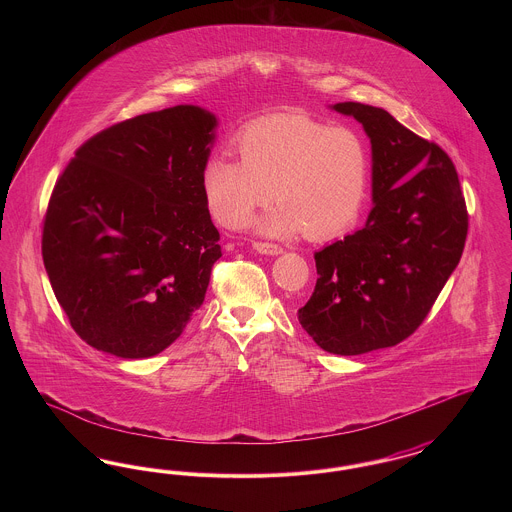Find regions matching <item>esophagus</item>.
Returning a JSON list of instances; mask_svg holds the SVG:
<instances>
[{"mask_svg": "<svg viewBox=\"0 0 512 512\" xmlns=\"http://www.w3.org/2000/svg\"><path fill=\"white\" fill-rule=\"evenodd\" d=\"M253 249L261 255H280V253H284V249L280 245L265 244V242H253Z\"/></svg>", "mask_w": 512, "mask_h": 512, "instance_id": "esophagus-1", "label": "esophagus"}]
</instances>
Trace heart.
<instances>
[{"mask_svg": "<svg viewBox=\"0 0 512 512\" xmlns=\"http://www.w3.org/2000/svg\"><path fill=\"white\" fill-rule=\"evenodd\" d=\"M238 151L242 163L215 155L201 172L207 207L220 224L240 226L270 194L280 203L253 222L267 236L303 228L305 236L326 240L359 217L370 178V153L359 130L305 115H272L242 132Z\"/></svg>", "mask_w": 512, "mask_h": 512, "instance_id": "b5f03b06", "label": "heart"}]
</instances>
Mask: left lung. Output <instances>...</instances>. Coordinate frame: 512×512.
<instances>
[{"label":"left lung","instance_id":"8db88e82","mask_svg":"<svg viewBox=\"0 0 512 512\" xmlns=\"http://www.w3.org/2000/svg\"><path fill=\"white\" fill-rule=\"evenodd\" d=\"M332 111L363 124L372 155L365 226L315 253L317 286L297 318L324 351L363 355L409 338L463 255L468 215L441 147L386 109L343 101Z\"/></svg>","mask_w":512,"mask_h":512}]
</instances>
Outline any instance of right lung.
Listing matches in <instances>:
<instances>
[{"mask_svg":"<svg viewBox=\"0 0 512 512\" xmlns=\"http://www.w3.org/2000/svg\"><path fill=\"white\" fill-rule=\"evenodd\" d=\"M217 126L199 105L119 122L80 147L57 180L44 267L74 332L94 349L153 357L201 307L222 255L201 186Z\"/></svg>","mask_w":512,"mask_h":512,"instance_id":"add662e5","label":"right lung"}]
</instances>
